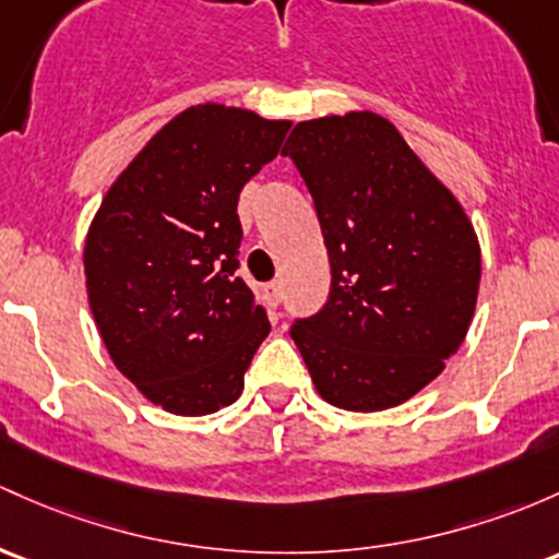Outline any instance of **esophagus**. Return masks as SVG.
I'll return each mask as SVG.
<instances>
[{
    "mask_svg": "<svg viewBox=\"0 0 559 559\" xmlns=\"http://www.w3.org/2000/svg\"><path fill=\"white\" fill-rule=\"evenodd\" d=\"M262 302L267 305V308H278L281 305V284L278 281H270V284L262 286Z\"/></svg>",
    "mask_w": 559,
    "mask_h": 559,
    "instance_id": "34e87169",
    "label": "esophagus"
}]
</instances>
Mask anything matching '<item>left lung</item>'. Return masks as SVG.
I'll use <instances>...</instances> for the list:
<instances>
[{
	"label": "left lung",
	"mask_w": 559,
	"mask_h": 559,
	"mask_svg": "<svg viewBox=\"0 0 559 559\" xmlns=\"http://www.w3.org/2000/svg\"><path fill=\"white\" fill-rule=\"evenodd\" d=\"M308 186L331 289L292 340L318 395L382 411L445 369L467 336L480 247L467 214L382 116L299 121L284 145Z\"/></svg>",
	"instance_id": "left-lung-1"
}]
</instances>
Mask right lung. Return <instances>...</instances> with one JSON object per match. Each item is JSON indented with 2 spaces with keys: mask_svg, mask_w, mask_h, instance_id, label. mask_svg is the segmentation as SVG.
<instances>
[{
  "mask_svg": "<svg viewBox=\"0 0 559 559\" xmlns=\"http://www.w3.org/2000/svg\"><path fill=\"white\" fill-rule=\"evenodd\" d=\"M292 121L204 103L121 171L84 243L90 310L116 369L169 414L204 416L243 390L270 321L236 270L238 195Z\"/></svg>",
  "mask_w": 559,
  "mask_h": 559,
  "instance_id": "1",
  "label": "right lung"
}]
</instances>
